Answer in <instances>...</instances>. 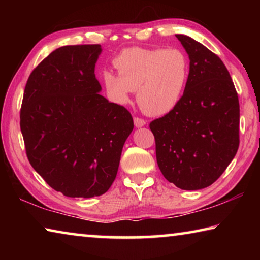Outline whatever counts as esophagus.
<instances>
[{"mask_svg":"<svg viewBox=\"0 0 260 260\" xmlns=\"http://www.w3.org/2000/svg\"><path fill=\"white\" fill-rule=\"evenodd\" d=\"M147 122L144 119H142V118H139V117H134V125L135 127H143L144 125H146Z\"/></svg>","mask_w":260,"mask_h":260,"instance_id":"obj_1","label":"esophagus"}]
</instances>
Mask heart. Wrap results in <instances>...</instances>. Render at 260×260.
I'll use <instances>...</instances> for the list:
<instances>
[{"instance_id":"b5f03b06","label":"heart","mask_w":260,"mask_h":260,"mask_svg":"<svg viewBox=\"0 0 260 260\" xmlns=\"http://www.w3.org/2000/svg\"><path fill=\"white\" fill-rule=\"evenodd\" d=\"M118 76L102 73L109 99L126 104L133 90L140 108L151 116H162L178 107L190 76L188 56L180 49L128 48L113 59Z\"/></svg>"}]
</instances>
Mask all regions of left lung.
<instances>
[{"instance_id": "1", "label": "left lung", "mask_w": 260, "mask_h": 260, "mask_svg": "<svg viewBox=\"0 0 260 260\" xmlns=\"http://www.w3.org/2000/svg\"><path fill=\"white\" fill-rule=\"evenodd\" d=\"M190 60V76L178 107L150 122L157 164L167 181L183 190L209 187L235 157L240 104L219 57L187 35L177 34Z\"/></svg>"}]
</instances>
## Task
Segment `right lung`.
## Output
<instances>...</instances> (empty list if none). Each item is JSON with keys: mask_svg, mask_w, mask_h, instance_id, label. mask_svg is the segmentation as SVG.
Masks as SVG:
<instances>
[{"mask_svg": "<svg viewBox=\"0 0 260 260\" xmlns=\"http://www.w3.org/2000/svg\"><path fill=\"white\" fill-rule=\"evenodd\" d=\"M100 45L64 46L29 74L20 109L26 155L43 180L68 197L103 195L116 179L134 127L127 109L100 95Z\"/></svg>", "mask_w": 260, "mask_h": 260, "instance_id": "obj_1", "label": "right lung"}]
</instances>
